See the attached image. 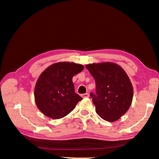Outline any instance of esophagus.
<instances>
[{
	"instance_id": "34e87169",
	"label": "esophagus",
	"mask_w": 159,
	"mask_h": 159,
	"mask_svg": "<svg viewBox=\"0 0 159 159\" xmlns=\"http://www.w3.org/2000/svg\"><path fill=\"white\" fill-rule=\"evenodd\" d=\"M81 97H82L83 98H89V93H84V94H82L81 95Z\"/></svg>"
}]
</instances>
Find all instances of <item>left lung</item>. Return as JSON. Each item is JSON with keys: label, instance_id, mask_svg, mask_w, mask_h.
I'll list each match as a JSON object with an SVG mask.
<instances>
[{"label": "left lung", "instance_id": "1", "mask_svg": "<svg viewBox=\"0 0 159 159\" xmlns=\"http://www.w3.org/2000/svg\"><path fill=\"white\" fill-rule=\"evenodd\" d=\"M95 81V94L91 92L95 111L105 121L114 122L131 106L133 89L126 72L112 62L85 66Z\"/></svg>", "mask_w": 159, "mask_h": 159}]
</instances>
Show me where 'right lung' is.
I'll list each match as a JSON object with an SVG mask.
<instances>
[{"label":"right lung","instance_id":"add662e5","mask_svg":"<svg viewBox=\"0 0 159 159\" xmlns=\"http://www.w3.org/2000/svg\"><path fill=\"white\" fill-rule=\"evenodd\" d=\"M83 70V65L64 61L52 64L42 72L35 85L34 98L43 114L58 119L73 111L82 98L75 93L72 78Z\"/></svg>","mask_w":159,"mask_h":159}]
</instances>
